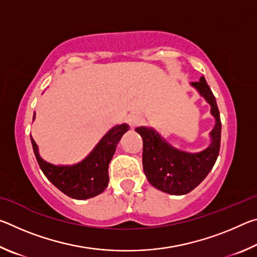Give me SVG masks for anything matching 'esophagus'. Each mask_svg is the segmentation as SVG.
<instances>
[{
  "label": "esophagus",
  "instance_id": "34e87169",
  "mask_svg": "<svg viewBox=\"0 0 257 257\" xmlns=\"http://www.w3.org/2000/svg\"><path fill=\"white\" fill-rule=\"evenodd\" d=\"M143 120L144 119H143L142 114H139V113H136V112L130 113V114L127 116V121L132 128H135L136 125L141 124L143 122Z\"/></svg>",
  "mask_w": 257,
  "mask_h": 257
}]
</instances>
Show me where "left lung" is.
<instances>
[{"instance_id": "1", "label": "left lung", "mask_w": 257, "mask_h": 257, "mask_svg": "<svg viewBox=\"0 0 257 257\" xmlns=\"http://www.w3.org/2000/svg\"><path fill=\"white\" fill-rule=\"evenodd\" d=\"M190 86L210 104L215 119L206 149L190 153L172 146L154 128L142 125L135 129L143 138V169L147 180L156 189L171 195H185L196 188L212 170L220 151L221 120L214 95L204 77Z\"/></svg>"}]
</instances>
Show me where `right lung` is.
<instances>
[{"label":"right lung","instance_id":"right-lung-1","mask_svg":"<svg viewBox=\"0 0 257 257\" xmlns=\"http://www.w3.org/2000/svg\"><path fill=\"white\" fill-rule=\"evenodd\" d=\"M35 115L34 113L33 120H35ZM128 130L127 123L112 127L84 160L71 165H56L47 162L40 155L34 138L30 136V139L37 162L47 179L69 197L88 199L103 193L107 187L108 163L121 137Z\"/></svg>","mask_w":257,"mask_h":257}]
</instances>
